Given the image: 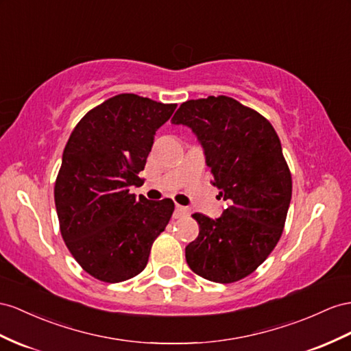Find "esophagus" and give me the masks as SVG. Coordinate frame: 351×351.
<instances>
[{
  "mask_svg": "<svg viewBox=\"0 0 351 351\" xmlns=\"http://www.w3.org/2000/svg\"><path fill=\"white\" fill-rule=\"evenodd\" d=\"M190 213V209L185 208V206H181V204H176L175 208V218H179V217H185V215Z\"/></svg>",
  "mask_w": 351,
  "mask_h": 351,
  "instance_id": "obj_1",
  "label": "esophagus"
}]
</instances>
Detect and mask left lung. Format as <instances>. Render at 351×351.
Instances as JSON below:
<instances>
[{"instance_id":"1","label":"left lung","mask_w":351,"mask_h":351,"mask_svg":"<svg viewBox=\"0 0 351 351\" xmlns=\"http://www.w3.org/2000/svg\"><path fill=\"white\" fill-rule=\"evenodd\" d=\"M172 123L197 134L230 204L218 219L193 215L200 231L185 247L186 263L210 282H239L265 261L285 228L292 176L280 139L264 115L222 95L184 102Z\"/></svg>"}]
</instances>
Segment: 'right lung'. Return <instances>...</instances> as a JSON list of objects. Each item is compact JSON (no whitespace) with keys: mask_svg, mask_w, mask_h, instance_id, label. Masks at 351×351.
<instances>
[{"mask_svg":"<svg viewBox=\"0 0 351 351\" xmlns=\"http://www.w3.org/2000/svg\"><path fill=\"white\" fill-rule=\"evenodd\" d=\"M176 104L121 93L90 110L66 142L55 182L59 228L71 255L105 283L138 276L175 204L139 199L129 188Z\"/></svg>","mask_w":351,"mask_h":351,"instance_id":"add662e5","label":"right lung"}]
</instances>
